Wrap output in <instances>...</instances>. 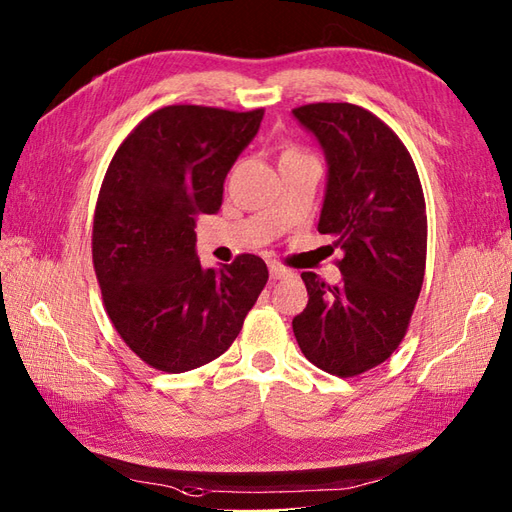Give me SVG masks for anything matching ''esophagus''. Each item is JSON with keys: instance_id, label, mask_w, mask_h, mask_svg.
<instances>
[{"instance_id": "1", "label": "esophagus", "mask_w": 512, "mask_h": 512, "mask_svg": "<svg viewBox=\"0 0 512 512\" xmlns=\"http://www.w3.org/2000/svg\"><path fill=\"white\" fill-rule=\"evenodd\" d=\"M285 276H291V270L281 264H270V279H285Z\"/></svg>"}]
</instances>
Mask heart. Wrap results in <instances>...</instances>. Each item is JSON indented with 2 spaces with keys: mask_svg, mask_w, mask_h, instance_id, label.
<instances>
[{
  "mask_svg": "<svg viewBox=\"0 0 512 512\" xmlns=\"http://www.w3.org/2000/svg\"><path fill=\"white\" fill-rule=\"evenodd\" d=\"M289 158H313L309 152H304L300 148H287L281 156V160H289Z\"/></svg>",
  "mask_w": 512,
  "mask_h": 512,
  "instance_id": "1",
  "label": "heart"
}]
</instances>
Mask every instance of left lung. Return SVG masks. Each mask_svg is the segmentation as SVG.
<instances>
[{"instance_id": "obj_1", "label": "left lung", "mask_w": 512, "mask_h": 512, "mask_svg": "<svg viewBox=\"0 0 512 512\" xmlns=\"http://www.w3.org/2000/svg\"><path fill=\"white\" fill-rule=\"evenodd\" d=\"M294 115L326 152L317 229L343 251V283L302 272L309 304L291 326L317 369L356 377L388 360L410 326L427 264L425 193L403 141L371 111L311 102Z\"/></svg>"}]
</instances>
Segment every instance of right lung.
Returning <instances> with one entry per match:
<instances>
[{
  "mask_svg": "<svg viewBox=\"0 0 512 512\" xmlns=\"http://www.w3.org/2000/svg\"><path fill=\"white\" fill-rule=\"evenodd\" d=\"M261 120L264 109L163 107L111 158L94 212V270L113 328L152 369L184 373L225 354L268 283L257 255L203 270L195 253L197 218L221 210L227 171Z\"/></svg>",
  "mask_w": 512,
  "mask_h": 512,
  "instance_id": "obj_1",
  "label": "right lung"
}]
</instances>
